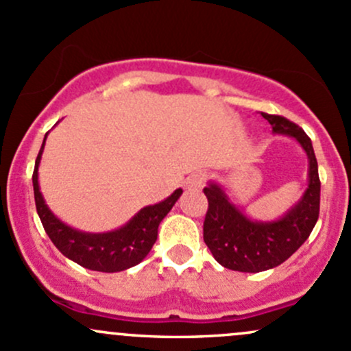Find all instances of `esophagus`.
Instances as JSON below:
<instances>
[{"label":"esophagus","instance_id":"34e87169","mask_svg":"<svg viewBox=\"0 0 351 351\" xmlns=\"http://www.w3.org/2000/svg\"><path fill=\"white\" fill-rule=\"evenodd\" d=\"M204 182H205V176L202 173H191L190 176H186L185 180V188L186 190H193L198 191L204 188Z\"/></svg>","mask_w":351,"mask_h":351}]
</instances>
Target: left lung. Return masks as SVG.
Here are the masks:
<instances>
[{
    "label": "left lung",
    "instance_id": "8db88e82",
    "mask_svg": "<svg viewBox=\"0 0 351 351\" xmlns=\"http://www.w3.org/2000/svg\"><path fill=\"white\" fill-rule=\"evenodd\" d=\"M272 132L294 138L308 156V188L302 197L278 220H252L228 198L219 183L208 182L204 193L208 198L204 222V241L215 261L239 272H261L278 267L306 242L318 222L319 183L318 161L311 139L289 119L264 114Z\"/></svg>",
    "mask_w": 351,
    "mask_h": 351
}]
</instances>
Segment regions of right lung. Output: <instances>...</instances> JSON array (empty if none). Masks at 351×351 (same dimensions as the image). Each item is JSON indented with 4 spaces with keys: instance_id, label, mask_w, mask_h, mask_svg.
<instances>
[{
    "instance_id": "add662e5",
    "label": "right lung",
    "mask_w": 351,
    "mask_h": 351,
    "mask_svg": "<svg viewBox=\"0 0 351 351\" xmlns=\"http://www.w3.org/2000/svg\"><path fill=\"white\" fill-rule=\"evenodd\" d=\"M45 139L40 147L35 169H33V191H35L36 212H38L43 228L53 245L67 259L82 265V267L90 269V271L119 272L141 263L149 254L153 243L156 242L158 227H160L161 220L168 215L176 200L182 197V188L173 191L160 204L141 208L128 223L116 230L101 232V234L77 230V228L62 222L57 215H53L40 191L38 166L43 147H45Z\"/></svg>"
}]
</instances>
